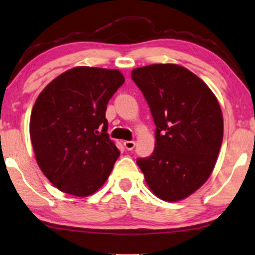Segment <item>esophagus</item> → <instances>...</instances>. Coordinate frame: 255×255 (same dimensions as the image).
I'll return each mask as SVG.
<instances>
[{"label":"esophagus","mask_w":255,"mask_h":255,"mask_svg":"<svg viewBox=\"0 0 255 255\" xmlns=\"http://www.w3.org/2000/svg\"><path fill=\"white\" fill-rule=\"evenodd\" d=\"M123 144H124V147L127 148L128 151L133 150L134 146H135V143H134V141H132V140H125Z\"/></svg>","instance_id":"obj_1"}]
</instances>
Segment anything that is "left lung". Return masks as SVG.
<instances>
[{"label":"left lung","instance_id":"obj_1","mask_svg":"<svg viewBox=\"0 0 255 255\" xmlns=\"http://www.w3.org/2000/svg\"><path fill=\"white\" fill-rule=\"evenodd\" d=\"M156 124L154 151L137 165L147 186L165 201L183 200L203 186L219 154L224 120L204 81L177 64L133 69Z\"/></svg>","mask_w":255,"mask_h":255}]
</instances>
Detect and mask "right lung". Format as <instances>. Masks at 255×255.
Instances as JSON below:
<instances>
[{"mask_svg":"<svg viewBox=\"0 0 255 255\" xmlns=\"http://www.w3.org/2000/svg\"><path fill=\"white\" fill-rule=\"evenodd\" d=\"M125 78L116 69L76 67L43 89L30 116L36 161L50 183L75 197L95 193L120 157L107 133V105Z\"/></svg>","mask_w":255,"mask_h":255,"instance_id":"1","label":"right lung"}]
</instances>
